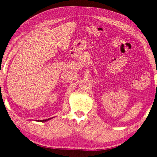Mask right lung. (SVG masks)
Returning <instances> with one entry per match:
<instances>
[{
	"label": "right lung",
	"mask_w": 157,
	"mask_h": 157,
	"mask_svg": "<svg viewBox=\"0 0 157 157\" xmlns=\"http://www.w3.org/2000/svg\"><path fill=\"white\" fill-rule=\"evenodd\" d=\"M53 117H52V118H48V119H43V120H36V121H38V122H45V121H48V120H50V119H52Z\"/></svg>",
	"instance_id": "1"
}]
</instances>
